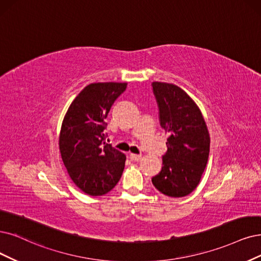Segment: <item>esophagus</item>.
<instances>
[{"mask_svg":"<svg viewBox=\"0 0 261 261\" xmlns=\"http://www.w3.org/2000/svg\"><path fill=\"white\" fill-rule=\"evenodd\" d=\"M142 158L141 155H137V153H130V159L132 161H139Z\"/></svg>","mask_w":261,"mask_h":261,"instance_id":"obj_1","label":"esophagus"}]
</instances>
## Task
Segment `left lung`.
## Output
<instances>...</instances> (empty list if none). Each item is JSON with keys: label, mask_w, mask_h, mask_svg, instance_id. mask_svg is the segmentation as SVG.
I'll return each instance as SVG.
<instances>
[{"label": "left lung", "mask_w": 261, "mask_h": 261, "mask_svg": "<svg viewBox=\"0 0 261 261\" xmlns=\"http://www.w3.org/2000/svg\"><path fill=\"white\" fill-rule=\"evenodd\" d=\"M161 128L169 133L168 150L162 156V169L151 178L161 194L180 198L198 186L206 167L210 136L197 104L179 87L151 84Z\"/></svg>", "instance_id": "8db88e82"}]
</instances>
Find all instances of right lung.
Listing matches in <instances>:
<instances>
[{"label":"right lung","mask_w":261,"mask_h":261,"mask_svg":"<svg viewBox=\"0 0 261 261\" xmlns=\"http://www.w3.org/2000/svg\"><path fill=\"white\" fill-rule=\"evenodd\" d=\"M125 83H94L80 92L62 122L59 146L67 173L89 196H102L119 181L125 156L106 143L105 118Z\"/></svg>","instance_id":"add662e5"}]
</instances>
